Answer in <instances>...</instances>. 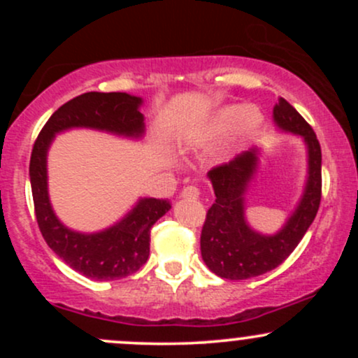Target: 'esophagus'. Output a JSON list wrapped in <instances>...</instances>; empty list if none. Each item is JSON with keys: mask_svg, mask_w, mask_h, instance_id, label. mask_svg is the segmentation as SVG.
<instances>
[{"mask_svg": "<svg viewBox=\"0 0 358 358\" xmlns=\"http://www.w3.org/2000/svg\"><path fill=\"white\" fill-rule=\"evenodd\" d=\"M183 199H199L200 196V188H196L195 185H188L182 190Z\"/></svg>", "mask_w": 358, "mask_h": 358, "instance_id": "esophagus-1", "label": "esophagus"}]
</instances>
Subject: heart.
<instances>
[{
  "mask_svg": "<svg viewBox=\"0 0 358 358\" xmlns=\"http://www.w3.org/2000/svg\"><path fill=\"white\" fill-rule=\"evenodd\" d=\"M262 122V114L259 109L252 106H227L220 109L219 113L213 114L210 121L205 124V127L196 134L199 143H210L213 139L220 138L222 134L227 133L232 126L237 127L239 134H250L256 131Z\"/></svg>",
  "mask_w": 358,
  "mask_h": 358,
  "instance_id": "obj_1",
  "label": "heart"
}]
</instances>
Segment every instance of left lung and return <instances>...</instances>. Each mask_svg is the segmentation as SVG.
Masks as SVG:
<instances>
[{"label": "left lung", "mask_w": 358, "mask_h": 358, "mask_svg": "<svg viewBox=\"0 0 358 358\" xmlns=\"http://www.w3.org/2000/svg\"><path fill=\"white\" fill-rule=\"evenodd\" d=\"M273 114L274 122L282 131L305 138L308 146L306 187L296 210L291 213L285 227L274 236H262L249 227L244 213L245 190L257 170L259 151L256 148L208 171L215 202L205 217L200 250L212 273L232 281L261 276L285 262L313 224L322 200V148L313 127L282 97L278 99Z\"/></svg>", "instance_id": "8db88e82"}]
</instances>
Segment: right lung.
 <instances>
[{
    "instance_id": "add662e5",
    "label": "right lung",
    "mask_w": 358,
    "mask_h": 358,
    "mask_svg": "<svg viewBox=\"0 0 358 358\" xmlns=\"http://www.w3.org/2000/svg\"><path fill=\"white\" fill-rule=\"evenodd\" d=\"M141 97L126 92H85L60 106L45 122L30 158L35 215L45 242L77 273L96 281H113L136 273L150 256V231L171 208L163 199H141L121 222L97 234H80L57 219L48 200L47 151L53 136L71 127H90L119 136L139 138L145 117Z\"/></svg>"
}]
</instances>
